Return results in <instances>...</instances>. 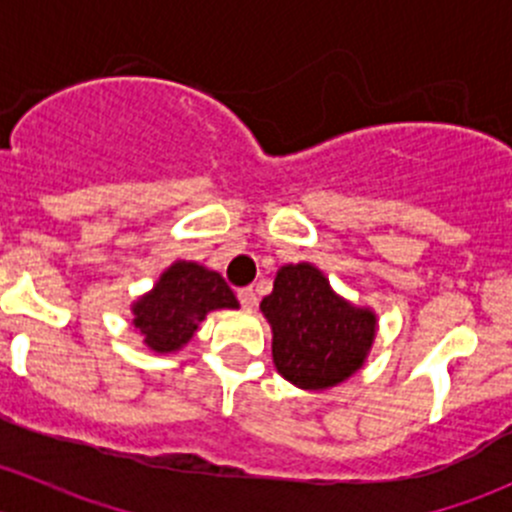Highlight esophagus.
I'll return each instance as SVG.
<instances>
[{
    "mask_svg": "<svg viewBox=\"0 0 512 512\" xmlns=\"http://www.w3.org/2000/svg\"><path fill=\"white\" fill-rule=\"evenodd\" d=\"M237 299H240V304L245 309H252L257 304V294H255V289H252V287L237 289Z\"/></svg>",
    "mask_w": 512,
    "mask_h": 512,
    "instance_id": "1",
    "label": "esophagus"
}]
</instances>
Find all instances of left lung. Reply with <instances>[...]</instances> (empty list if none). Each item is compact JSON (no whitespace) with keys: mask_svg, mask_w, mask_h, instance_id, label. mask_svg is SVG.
Wrapping results in <instances>:
<instances>
[{"mask_svg":"<svg viewBox=\"0 0 512 512\" xmlns=\"http://www.w3.org/2000/svg\"><path fill=\"white\" fill-rule=\"evenodd\" d=\"M260 309L272 324L277 371L302 389H327L352 376L374 342V314L339 299L307 262L282 267Z\"/></svg>","mask_w":512,"mask_h":512,"instance_id":"8db88e82","label":"left lung"}]
</instances>
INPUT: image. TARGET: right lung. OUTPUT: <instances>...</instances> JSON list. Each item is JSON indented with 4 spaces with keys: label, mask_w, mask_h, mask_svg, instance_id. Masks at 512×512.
I'll return each mask as SVG.
<instances>
[{
    "label": "right lung",
    "mask_w": 512,
    "mask_h": 512,
    "mask_svg": "<svg viewBox=\"0 0 512 512\" xmlns=\"http://www.w3.org/2000/svg\"><path fill=\"white\" fill-rule=\"evenodd\" d=\"M237 307L232 289L218 272L195 262H175L156 289L133 304V324L156 352L180 349L210 309Z\"/></svg>",
    "instance_id": "add662e5"
}]
</instances>
